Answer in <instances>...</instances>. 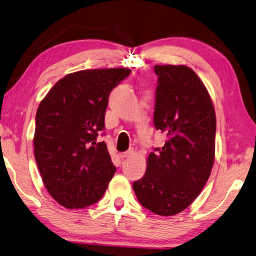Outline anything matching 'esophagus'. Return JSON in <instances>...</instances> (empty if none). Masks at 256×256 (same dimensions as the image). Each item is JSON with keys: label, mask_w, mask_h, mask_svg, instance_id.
Instances as JSON below:
<instances>
[{"label": "esophagus", "mask_w": 256, "mask_h": 256, "mask_svg": "<svg viewBox=\"0 0 256 256\" xmlns=\"http://www.w3.org/2000/svg\"><path fill=\"white\" fill-rule=\"evenodd\" d=\"M132 153H134V150H127V152L120 153V158H127L130 156Z\"/></svg>", "instance_id": "1"}]
</instances>
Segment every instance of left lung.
Wrapping results in <instances>:
<instances>
[{
    "mask_svg": "<svg viewBox=\"0 0 256 256\" xmlns=\"http://www.w3.org/2000/svg\"><path fill=\"white\" fill-rule=\"evenodd\" d=\"M158 76L153 122L166 135L148 154L143 178L132 182L137 200L158 216H174L200 195L210 177L216 112L204 84L186 66H154Z\"/></svg>",
    "mask_w": 256,
    "mask_h": 256,
    "instance_id": "1",
    "label": "left lung"
}]
</instances>
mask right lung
Instances as JSON below:
<instances>
[{
	"label": "right lung",
	"instance_id": "1",
	"mask_svg": "<svg viewBox=\"0 0 256 256\" xmlns=\"http://www.w3.org/2000/svg\"><path fill=\"white\" fill-rule=\"evenodd\" d=\"M130 72L113 68L69 74L40 103L34 153L46 190L62 206H90L106 192L116 166L106 144L96 140L106 129L108 95Z\"/></svg>",
	"mask_w": 256,
	"mask_h": 256
}]
</instances>
